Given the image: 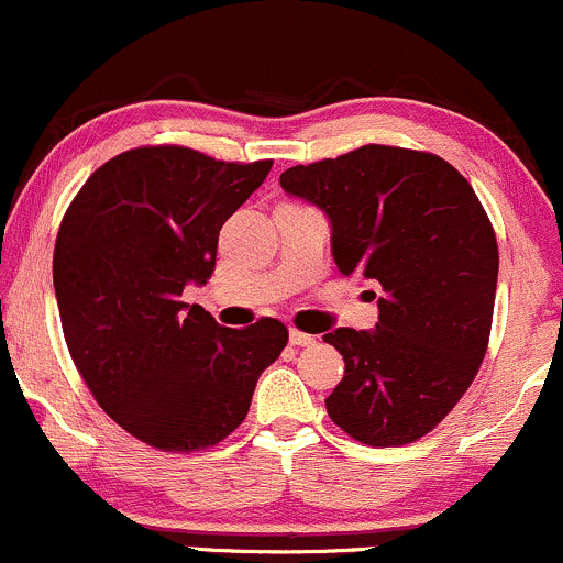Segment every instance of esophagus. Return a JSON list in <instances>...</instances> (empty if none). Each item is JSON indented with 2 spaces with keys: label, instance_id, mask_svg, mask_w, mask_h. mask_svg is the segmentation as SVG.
I'll use <instances>...</instances> for the list:
<instances>
[{
  "label": "esophagus",
  "instance_id": "esophagus-1",
  "mask_svg": "<svg viewBox=\"0 0 563 563\" xmlns=\"http://www.w3.org/2000/svg\"><path fill=\"white\" fill-rule=\"evenodd\" d=\"M288 339H291L294 347H312V344H314V336H312V333L296 331V329L288 331Z\"/></svg>",
  "mask_w": 563,
  "mask_h": 563
}]
</instances>
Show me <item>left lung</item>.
Instances as JSON below:
<instances>
[{
	"label": "left lung",
	"instance_id": "1",
	"mask_svg": "<svg viewBox=\"0 0 563 563\" xmlns=\"http://www.w3.org/2000/svg\"><path fill=\"white\" fill-rule=\"evenodd\" d=\"M280 187L325 213L339 272L379 288L372 331L323 336L344 355L329 417L368 446L417 441L454 409L486 355L499 269L489 216L446 159L398 146L296 165Z\"/></svg>",
	"mask_w": 563,
	"mask_h": 563
}]
</instances>
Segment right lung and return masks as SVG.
I'll return each instance as SVG.
<instances>
[{"instance_id": "add662e5", "label": "right lung", "mask_w": 563, "mask_h": 563, "mask_svg": "<svg viewBox=\"0 0 563 563\" xmlns=\"http://www.w3.org/2000/svg\"><path fill=\"white\" fill-rule=\"evenodd\" d=\"M269 168L141 146L92 173L60 221L53 286L74 366L98 406L154 449L224 441L286 347L280 320L224 329L181 301L213 275L219 230Z\"/></svg>"}]
</instances>
